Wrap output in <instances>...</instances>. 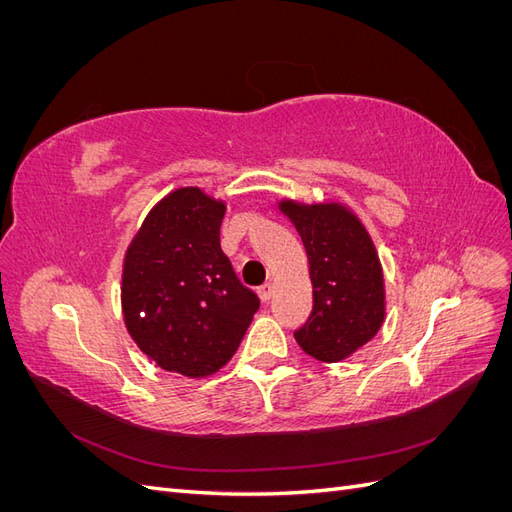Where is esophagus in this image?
Segmentation results:
<instances>
[{
	"mask_svg": "<svg viewBox=\"0 0 512 512\" xmlns=\"http://www.w3.org/2000/svg\"><path fill=\"white\" fill-rule=\"evenodd\" d=\"M258 297H260V301L267 303V301L273 297V284H269V282L262 284V286L258 288Z\"/></svg>",
	"mask_w": 512,
	"mask_h": 512,
	"instance_id": "34e87169",
	"label": "esophagus"
}]
</instances>
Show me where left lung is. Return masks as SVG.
<instances>
[{"label": "left lung", "instance_id": "left-lung-1", "mask_svg": "<svg viewBox=\"0 0 512 512\" xmlns=\"http://www.w3.org/2000/svg\"><path fill=\"white\" fill-rule=\"evenodd\" d=\"M303 241L314 307L294 333L324 363H339L374 337L386 316L384 273L376 245L352 209L335 200L277 203Z\"/></svg>", "mask_w": 512, "mask_h": 512}]
</instances>
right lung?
<instances>
[{"instance_id": "add662e5", "label": "right lung", "mask_w": 512, "mask_h": 512, "mask_svg": "<svg viewBox=\"0 0 512 512\" xmlns=\"http://www.w3.org/2000/svg\"><path fill=\"white\" fill-rule=\"evenodd\" d=\"M226 203L188 185L153 205L121 271V312L158 367L207 378L237 352L260 305L220 247Z\"/></svg>"}]
</instances>
